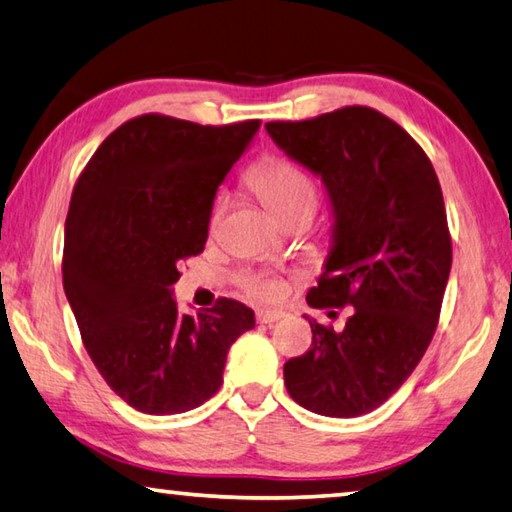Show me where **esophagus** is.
<instances>
[{"label": "esophagus", "mask_w": 512, "mask_h": 512, "mask_svg": "<svg viewBox=\"0 0 512 512\" xmlns=\"http://www.w3.org/2000/svg\"><path fill=\"white\" fill-rule=\"evenodd\" d=\"M284 318V311H277V309H259L257 311V323H264V325H271L275 320Z\"/></svg>", "instance_id": "1"}]
</instances>
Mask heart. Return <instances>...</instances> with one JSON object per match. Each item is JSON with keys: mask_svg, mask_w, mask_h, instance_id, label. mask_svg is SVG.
Wrapping results in <instances>:
<instances>
[{"mask_svg": "<svg viewBox=\"0 0 512 512\" xmlns=\"http://www.w3.org/2000/svg\"><path fill=\"white\" fill-rule=\"evenodd\" d=\"M253 192L259 196V201L273 216L280 221H287L296 214H314L318 203V189L305 171L293 167L284 160H266L253 169L248 178ZM221 219V205L212 212V228ZM248 293L257 298H277L280 293V282L273 277L250 275L244 280Z\"/></svg>", "mask_w": 512, "mask_h": 512, "instance_id": "b5f03b06", "label": "heart"}]
</instances>
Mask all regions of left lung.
<instances>
[{"label":"left lung","mask_w":512,"mask_h":512,"mask_svg":"<svg viewBox=\"0 0 512 512\" xmlns=\"http://www.w3.org/2000/svg\"><path fill=\"white\" fill-rule=\"evenodd\" d=\"M266 131L323 180L332 207V246L307 302L354 309L339 332L305 316L314 339L284 363V384L307 411L357 418L409 379L436 332L452 268L443 192L418 142L372 108Z\"/></svg>","instance_id":"obj_1"}]
</instances>
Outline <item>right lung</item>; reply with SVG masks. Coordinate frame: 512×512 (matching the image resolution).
I'll list each match as a JSON object with an SVG mask.
<instances>
[{
    "mask_svg": "<svg viewBox=\"0 0 512 512\" xmlns=\"http://www.w3.org/2000/svg\"><path fill=\"white\" fill-rule=\"evenodd\" d=\"M259 124L135 117L103 140L74 187L65 296L94 366L137 411L185 413L210 400L230 345L255 327V311L228 298L180 314L173 284L180 259L203 253L216 189Z\"/></svg>",
    "mask_w": 512,
    "mask_h": 512,
    "instance_id": "obj_1",
    "label": "right lung"
}]
</instances>
